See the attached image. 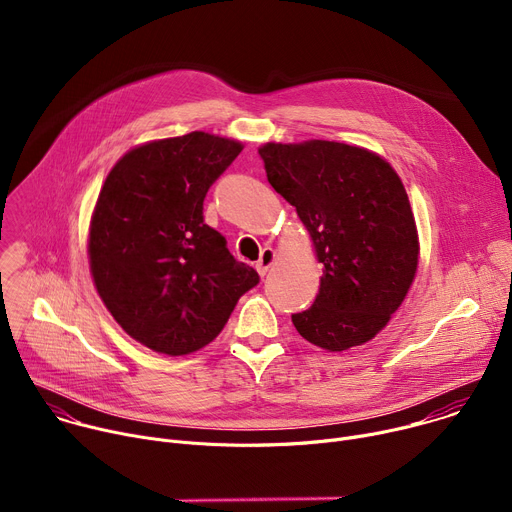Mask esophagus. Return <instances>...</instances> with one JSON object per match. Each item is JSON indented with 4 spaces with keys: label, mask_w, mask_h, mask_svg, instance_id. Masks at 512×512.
Segmentation results:
<instances>
[{
    "label": "esophagus",
    "mask_w": 512,
    "mask_h": 512,
    "mask_svg": "<svg viewBox=\"0 0 512 512\" xmlns=\"http://www.w3.org/2000/svg\"><path fill=\"white\" fill-rule=\"evenodd\" d=\"M273 261H275V251H273V249H269V247H265V249L261 251L259 261L255 263V267H257V271H259V275H261V277H263V275H267V271H269V267L273 265Z\"/></svg>",
    "instance_id": "obj_1"
}]
</instances>
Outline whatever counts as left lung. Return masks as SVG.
<instances>
[{"instance_id":"obj_1","label":"left lung","mask_w":512,"mask_h":512,"mask_svg":"<svg viewBox=\"0 0 512 512\" xmlns=\"http://www.w3.org/2000/svg\"><path fill=\"white\" fill-rule=\"evenodd\" d=\"M267 180L312 235L324 267L296 330L330 352L369 342L405 300L417 271V229L407 192L377 154L336 141L267 143Z\"/></svg>"}]
</instances>
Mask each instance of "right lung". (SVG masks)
<instances>
[{
    "instance_id": "right-lung-1",
    "label": "right lung",
    "mask_w": 512,
    "mask_h": 512,
    "mask_svg": "<svg viewBox=\"0 0 512 512\" xmlns=\"http://www.w3.org/2000/svg\"><path fill=\"white\" fill-rule=\"evenodd\" d=\"M243 145L204 131L127 152L99 194L91 273L121 328L156 352L182 356L212 342L259 273L204 223L210 186Z\"/></svg>"
}]
</instances>
